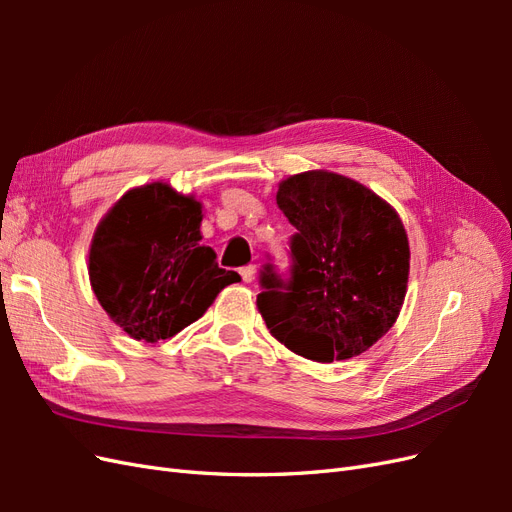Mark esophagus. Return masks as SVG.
Listing matches in <instances>:
<instances>
[{"label":"esophagus","mask_w":512,"mask_h":512,"mask_svg":"<svg viewBox=\"0 0 512 512\" xmlns=\"http://www.w3.org/2000/svg\"><path fill=\"white\" fill-rule=\"evenodd\" d=\"M241 277H243V282H254L256 280V265H247V267H241Z\"/></svg>","instance_id":"1"}]
</instances>
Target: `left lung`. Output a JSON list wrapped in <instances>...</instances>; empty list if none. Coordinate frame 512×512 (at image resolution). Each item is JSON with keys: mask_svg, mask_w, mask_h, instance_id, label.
I'll return each mask as SVG.
<instances>
[{"mask_svg": "<svg viewBox=\"0 0 512 512\" xmlns=\"http://www.w3.org/2000/svg\"><path fill=\"white\" fill-rule=\"evenodd\" d=\"M277 207L297 228L290 277L267 265L258 312L271 335L318 363L359 356L404 305L410 245L397 211L363 183L307 170L280 183Z\"/></svg>", "mask_w": 512, "mask_h": 512, "instance_id": "obj_1", "label": "left lung"}]
</instances>
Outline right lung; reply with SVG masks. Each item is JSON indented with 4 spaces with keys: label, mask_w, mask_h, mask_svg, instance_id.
<instances>
[{
    "label": "right lung",
    "mask_w": 512,
    "mask_h": 512,
    "mask_svg": "<svg viewBox=\"0 0 512 512\" xmlns=\"http://www.w3.org/2000/svg\"><path fill=\"white\" fill-rule=\"evenodd\" d=\"M203 207L156 181L123 194L89 247V282L104 312L138 342L156 344L207 312L235 271L200 243Z\"/></svg>",
    "instance_id": "obj_1"
}]
</instances>
